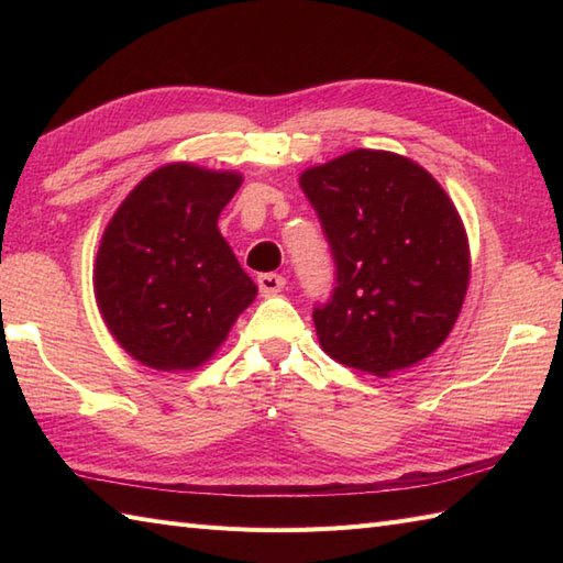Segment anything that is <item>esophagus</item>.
<instances>
[{
	"instance_id": "34e87169",
	"label": "esophagus",
	"mask_w": 563,
	"mask_h": 563,
	"mask_svg": "<svg viewBox=\"0 0 563 563\" xmlns=\"http://www.w3.org/2000/svg\"><path fill=\"white\" fill-rule=\"evenodd\" d=\"M285 288V278L278 273H263L258 275V290L263 297H271V295H278Z\"/></svg>"
}]
</instances>
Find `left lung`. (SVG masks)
<instances>
[{"mask_svg":"<svg viewBox=\"0 0 563 563\" xmlns=\"http://www.w3.org/2000/svg\"><path fill=\"white\" fill-rule=\"evenodd\" d=\"M336 261V288L314 309L333 361L389 377L435 353L457 321L472 256L450 196L421 164L353 150L300 174Z\"/></svg>","mask_w":563,"mask_h":563,"instance_id":"obj_1","label":"left lung"}]
</instances>
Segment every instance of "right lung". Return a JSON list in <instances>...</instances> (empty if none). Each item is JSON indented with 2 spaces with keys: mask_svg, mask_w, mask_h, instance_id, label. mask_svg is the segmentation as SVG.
<instances>
[{
  "mask_svg": "<svg viewBox=\"0 0 563 563\" xmlns=\"http://www.w3.org/2000/svg\"><path fill=\"white\" fill-rule=\"evenodd\" d=\"M236 172L164 164L106 224L93 295L118 345L159 373L208 363L258 288L218 230L242 186Z\"/></svg>",
  "mask_w": 563,
  "mask_h": 563,
  "instance_id": "1",
  "label": "right lung"
}]
</instances>
